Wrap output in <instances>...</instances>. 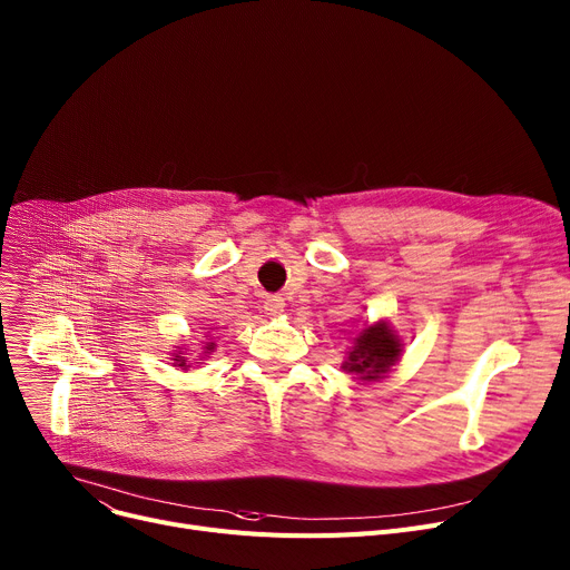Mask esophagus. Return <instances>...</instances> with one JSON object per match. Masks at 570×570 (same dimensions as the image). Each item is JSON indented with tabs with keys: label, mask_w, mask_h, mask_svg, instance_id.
Here are the masks:
<instances>
[{
	"label": "esophagus",
	"mask_w": 570,
	"mask_h": 570,
	"mask_svg": "<svg viewBox=\"0 0 570 570\" xmlns=\"http://www.w3.org/2000/svg\"><path fill=\"white\" fill-rule=\"evenodd\" d=\"M284 307H286V302L282 297H271L268 302H265V312H268V316H282Z\"/></svg>",
	"instance_id": "obj_1"
}]
</instances>
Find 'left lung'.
Wrapping results in <instances>:
<instances>
[{
	"mask_svg": "<svg viewBox=\"0 0 570 570\" xmlns=\"http://www.w3.org/2000/svg\"><path fill=\"white\" fill-rule=\"evenodd\" d=\"M401 351L403 344L390 323L377 321L353 338V348L348 351L344 368L360 375V381H377L399 362Z\"/></svg>",
	"mask_w": 570,
	"mask_h": 570,
	"instance_id": "left-lung-1",
	"label": "left lung"
}]
</instances>
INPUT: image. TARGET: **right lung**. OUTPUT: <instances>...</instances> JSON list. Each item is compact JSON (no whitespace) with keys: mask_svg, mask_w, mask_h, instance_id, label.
I'll return each instance as SVG.
<instances>
[{"mask_svg":"<svg viewBox=\"0 0 570 570\" xmlns=\"http://www.w3.org/2000/svg\"><path fill=\"white\" fill-rule=\"evenodd\" d=\"M213 348H215V344H206V353H213ZM174 364L187 368V357L178 351V353H174Z\"/></svg>","mask_w":570,"mask_h":570,"instance_id":"obj_1","label":"right lung"}]
</instances>
